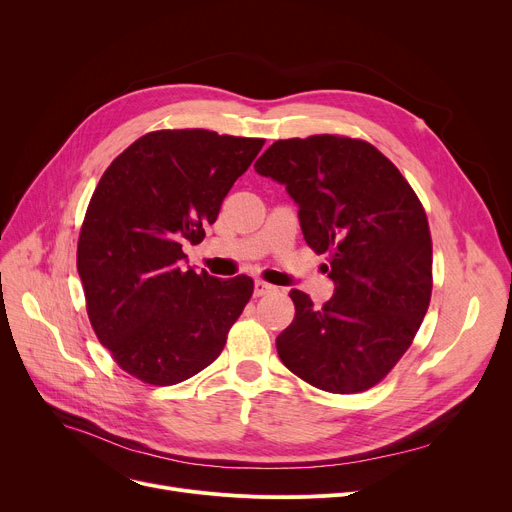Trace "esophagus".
<instances>
[{"mask_svg":"<svg viewBox=\"0 0 512 512\" xmlns=\"http://www.w3.org/2000/svg\"><path fill=\"white\" fill-rule=\"evenodd\" d=\"M276 290V286H272V284H267V282H263V280H257L255 282V297H263V294H267V292H274Z\"/></svg>","mask_w":512,"mask_h":512,"instance_id":"1","label":"esophagus"}]
</instances>
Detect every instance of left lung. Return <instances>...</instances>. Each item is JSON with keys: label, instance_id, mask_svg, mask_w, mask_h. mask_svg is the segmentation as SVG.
<instances>
[{"label": "left lung", "instance_id": "8db88e82", "mask_svg": "<svg viewBox=\"0 0 512 512\" xmlns=\"http://www.w3.org/2000/svg\"><path fill=\"white\" fill-rule=\"evenodd\" d=\"M255 170L286 184L336 286L319 309L290 292L297 311L276 338L282 363L332 394L373 388L407 353L432 299V234L419 197L384 153L338 134L276 141Z\"/></svg>", "mask_w": 512, "mask_h": 512}]
</instances>
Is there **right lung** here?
I'll return each mask as SVG.
<instances>
[{"label": "right lung", "mask_w": 512, "mask_h": 512, "mask_svg": "<svg viewBox=\"0 0 512 512\" xmlns=\"http://www.w3.org/2000/svg\"><path fill=\"white\" fill-rule=\"evenodd\" d=\"M263 143L203 128L155 130L103 172L80 228L76 267L99 342L132 378L172 386L224 351L253 280L184 270L182 245L205 238Z\"/></svg>", "instance_id": "1"}]
</instances>
